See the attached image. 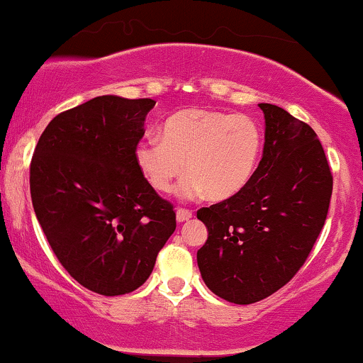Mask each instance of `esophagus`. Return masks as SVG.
Returning <instances> with one entry per match:
<instances>
[{
  "label": "esophagus",
  "mask_w": 363,
  "mask_h": 363,
  "mask_svg": "<svg viewBox=\"0 0 363 363\" xmlns=\"http://www.w3.org/2000/svg\"><path fill=\"white\" fill-rule=\"evenodd\" d=\"M191 218H193V211H189V209H177V213H176V220H177V223H184V221H187V220H191Z\"/></svg>",
  "instance_id": "34e87169"
}]
</instances>
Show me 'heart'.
<instances>
[{
    "label": "heart",
    "mask_w": 363,
    "mask_h": 363,
    "mask_svg": "<svg viewBox=\"0 0 363 363\" xmlns=\"http://www.w3.org/2000/svg\"><path fill=\"white\" fill-rule=\"evenodd\" d=\"M262 150L259 125L247 115L182 110L160 126V137H147L135 145V164L159 193H170L174 182L189 172L179 186V196L191 199L206 194L228 199L250 181Z\"/></svg>",
    "instance_id": "obj_1"
}]
</instances>
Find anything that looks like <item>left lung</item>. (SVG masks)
Listing matches in <instances>:
<instances>
[{"label": "left lung", "instance_id": "8db88e82", "mask_svg": "<svg viewBox=\"0 0 363 363\" xmlns=\"http://www.w3.org/2000/svg\"><path fill=\"white\" fill-rule=\"evenodd\" d=\"M262 160L231 198L201 208L208 240L198 267L208 289L252 304L286 286L308 259L328 215L333 177L311 126L270 103Z\"/></svg>", "mask_w": 363, "mask_h": 363}]
</instances>
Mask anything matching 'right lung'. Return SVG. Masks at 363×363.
<instances>
[{"mask_svg": "<svg viewBox=\"0 0 363 363\" xmlns=\"http://www.w3.org/2000/svg\"><path fill=\"white\" fill-rule=\"evenodd\" d=\"M154 99L98 96L43 130L30 165L35 215L62 267L86 289H138L176 230L172 204L135 164Z\"/></svg>", "mask_w": 363, "mask_h": 363, "instance_id": "obj_1", "label": "right lung"}]
</instances>
